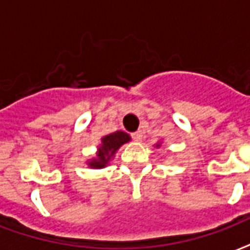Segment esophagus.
Here are the masks:
<instances>
[{"instance_id":"obj_1","label":"esophagus","mask_w":250,"mask_h":250,"mask_svg":"<svg viewBox=\"0 0 250 250\" xmlns=\"http://www.w3.org/2000/svg\"><path fill=\"white\" fill-rule=\"evenodd\" d=\"M131 138H132L133 140H135V142H140V140H142V139H143L142 131H136V132L131 133Z\"/></svg>"}]
</instances>
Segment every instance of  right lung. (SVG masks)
Masks as SVG:
<instances>
[{
	"label": "right lung",
	"instance_id": "1",
	"mask_svg": "<svg viewBox=\"0 0 250 250\" xmlns=\"http://www.w3.org/2000/svg\"><path fill=\"white\" fill-rule=\"evenodd\" d=\"M129 142L128 133L117 131V132L110 133L107 136L102 138V144L98 150L97 159H93L89 163V165L93 167H104L107 165L114 153L119 149V146H123L125 143Z\"/></svg>",
	"mask_w": 250,
	"mask_h": 250
}]
</instances>
